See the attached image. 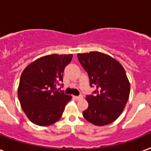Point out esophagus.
<instances>
[{
    "label": "esophagus",
    "mask_w": 151,
    "mask_h": 151,
    "mask_svg": "<svg viewBox=\"0 0 151 151\" xmlns=\"http://www.w3.org/2000/svg\"><path fill=\"white\" fill-rule=\"evenodd\" d=\"M74 97V99H76L77 100H79V99H81L83 98V96H81V95H80V96H73Z\"/></svg>",
    "instance_id": "34e87169"
}]
</instances>
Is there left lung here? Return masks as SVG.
<instances>
[{"label":"left lung","mask_w":151,"mask_h":151,"mask_svg":"<svg viewBox=\"0 0 151 151\" xmlns=\"http://www.w3.org/2000/svg\"><path fill=\"white\" fill-rule=\"evenodd\" d=\"M78 58L88 73L90 86L96 87L86 96L88 107L83 116L98 126L112 123L129 100L130 84L124 69L116 59L99 52L78 54Z\"/></svg>","instance_id":"obj_1"}]
</instances>
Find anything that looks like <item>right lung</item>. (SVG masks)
<instances>
[{
	"mask_svg": "<svg viewBox=\"0 0 151 151\" xmlns=\"http://www.w3.org/2000/svg\"><path fill=\"white\" fill-rule=\"evenodd\" d=\"M72 55L52 54L39 58L21 74L18 97L22 109L34 124L47 126L62 117L72 97L56 90L63 80L64 69ZM63 85V84H62Z\"/></svg>",
	"mask_w": 151,
	"mask_h": 151,
	"instance_id": "obj_1",
	"label": "right lung"
}]
</instances>
